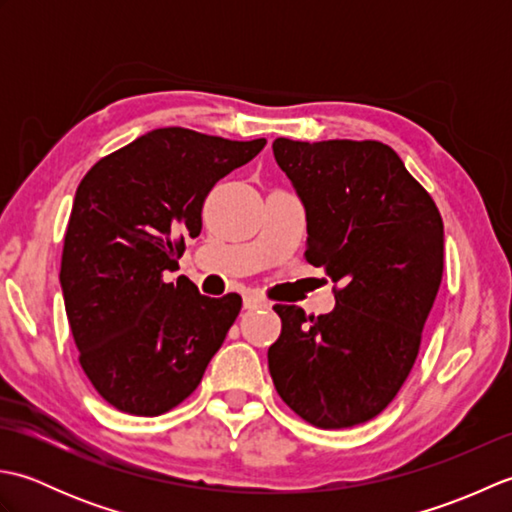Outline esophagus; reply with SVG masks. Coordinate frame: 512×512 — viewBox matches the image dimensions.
<instances>
[{"label": "esophagus", "mask_w": 512, "mask_h": 512, "mask_svg": "<svg viewBox=\"0 0 512 512\" xmlns=\"http://www.w3.org/2000/svg\"><path fill=\"white\" fill-rule=\"evenodd\" d=\"M264 306H268V303H266L262 297L253 295V292H244V308H246V310H253V308H264Z\"/></svg>", "instance_id": "1"}]
</instances>
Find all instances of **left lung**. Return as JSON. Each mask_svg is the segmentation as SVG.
Here are the masks:
<instances>
[{"instance_id":"left-lung-1","label":"left lung","mask_w":512,"mask_h":512,"mask_svg":"<svg viewBox=\"0 0 512 512\" xmlns=\"http://www.w3.org/2000/svg\"><path fill=\"white\" fill-rule=\"evenodd\" d=\"M273 154L306 209V259L341 288L321 317L275 306L281 334L268 350L270 376L314 427H354L394 400L416 363L442 281V217L378 140L277 138Z\"/></svg>"}]
</instances>
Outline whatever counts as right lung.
<instances>
[{
  "label": "right lung",
  "instance_id": "1",
  "mask_svg": "<svg viewBox=\"0 0 512 512\" xmlns=\"http://www.w3.org/2000/svg\"><path fill=\"white\" fill-rule=\"evenodd\" d=\"M264 145L162 127L85 173L59 277L79 363L112 407L160 416L200 385L242 297H204L187 277L167 284L165 273L178 268L184 237L200 235L215 182Z\"/></svg>",
  "mask_w": 512,
  "mask_h": 512
}]
</instances>
